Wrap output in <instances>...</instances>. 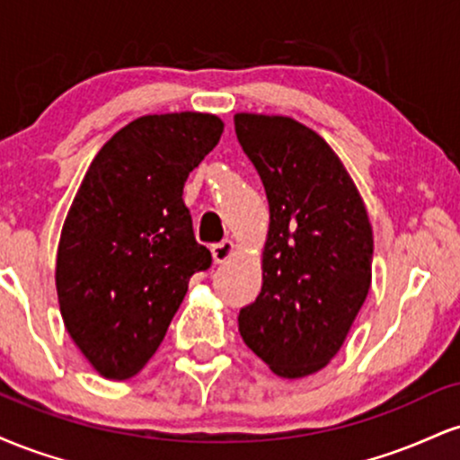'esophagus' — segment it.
Listing matches in <instances>:
<instances>
[{
    "label": "esophagus",
    "mask_w": 460,
    "mask_h": 460,
    "mask_svg": "<svg viewBox=\"0 0 460 460\" xmlns=\"http://www.w3.org/2000/svg\"><path fill=\"white\" fill-rule=\"evenodd\" d=\"M234 251H235V244L231 240H223V242H218V244H214L212 246V255H214V261L216 263H223V261H226L229 260L231 255H234Z\"/></svg>",
    "instance_id": "1"
}]
</instances>
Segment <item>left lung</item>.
I'll use <instances>...</instances> for the list:
<instances>
[{"mask_svg": "<svg viewBox=\"0 0 460 460\" xmlns=\"http://www.w3.org/2000/svg\"><path fill=\"white\" fill-rule=\"evenodd\" d=\"M242 151L260 172L270 229L263 285L237 315L244 344L283 378L337 355L372 283L366 205L332 149L288 116L235 114Z\"/></svg>", "mask_w": 460, "mask_h": 460, "instance_id": "left-lung-1", "label": "left lung"}]
</instances>
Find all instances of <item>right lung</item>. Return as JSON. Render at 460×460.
I'll list each match as a JSON object with an SVG mask.
<instances>
[{
	"mask_svg": "<svg viewBox=\"0 0 460 460\" xmlns=\"http://www.w3.org/2000/svg\"><path fill=\"white\" fill-rule=\"evenodd\" d=\"M223 128L214 114L140 116L105 142L73 199L58 246V300L68 335L105 378L145 367L190 277L212 266L183 183Z\"/></svg>",
	"mask_w": 460,
	"mask_h": 460,
	"instance_id": "add662e5",
	"label": "right lung"
}]
</instances>
